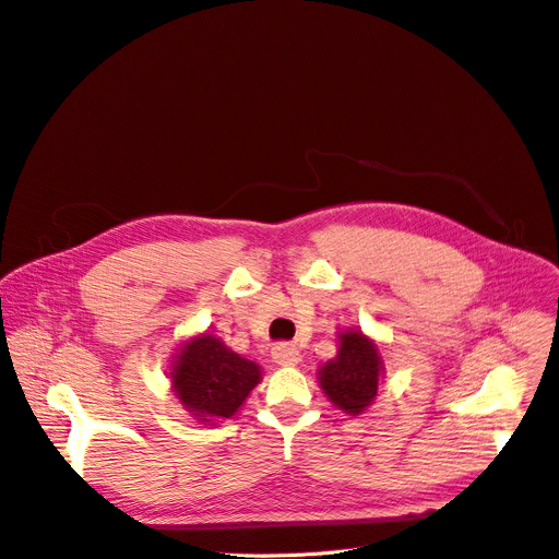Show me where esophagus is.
I'll use <instances>...</instances> for the list:
<instances>
[{"instance_id": "34e87169", "label": "esophagus", "mask_w": 559, "mask_h": 559, "mask_svg": "<svg viewBox=\"0 0 559 559\" xmlns=\"http://www.w3.org/2000/svg\"><path fill=\"white\" fill-rule=\"evenodd\" d=\"M273 360L282 367H293L299 362V352L288 342H280V345L273 347Z\"/></svg>"}]
</instances>
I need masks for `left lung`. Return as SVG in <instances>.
I'll use <instances>...</instances> for the list:
<instances>
[{
	"mask_svg": "<svg viewBox=\"0 0 559 559\" xmlns=\"http://www.w3.org/2000/svg\"><path fill=\"white\" fill-rule=\"evenodd\" d=\"M382 376V360L369 337L358 331L340 333V352L320 369V384L335 407L360 414L371 405Z\"/></svg>",
	"mask_w": 559,
	"mask_h": 559,
	"instance_id": "obj_1",
	"label": "left lung"
}]
</instances>
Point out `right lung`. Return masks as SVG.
I'll list each match as a JSON object with an SVG mask.
<instances>
[{
	"mask_svg": "<svg viewBox=\"0 0 559 559\" xmlns=\"http://www.w3.org/2000/svg\"><path fill=\"white\" fill-rule=\"evenodd\" d=\"M260 378V367L210 333L186 342L171 369L177 396L201 423L230 418Z\"/></svg>",
	"mask_w": 559,
	"mask_h": 559,
	"instance_id": "right-lung-1",
	"label": "right lung"
}]
</instances>
